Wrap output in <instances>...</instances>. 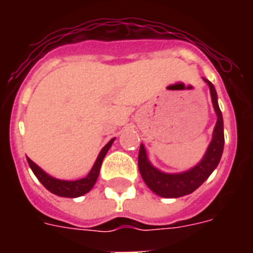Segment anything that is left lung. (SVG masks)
Here are the masks:
<instances>
[{"label": "left lung", "mask_w": 253, "mask_h": 253, "mask_svg": "<svg viewBox=\"0 0 253 253\" xmlns=\"http://www.w3.org/2000/svg\"><path fill=\"white\" fill-rule=\"evenodd\" d=\"M210 87V94L214 110L216 113L218 121H216L212 140L209 146L206 155L201 160L200 164H197L190 170L184 173H177V174H168L158 170L151 166L148 159H147L144 146H140L138 156V167L139 172L142 174L143 180L147 186L155 192L158 196L164 198H178V197L186 196L196 190L198 186L204 184L205 180L212 173V170L219 164L220 156L223 152L224 146V134H223V118L222 113L218 106L216 101V91L214 85L210 81L205 80Z\"/></svg>", "instance_id": "left-lung-1"}]
</instances>
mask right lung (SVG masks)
<instances>
[{
	"mask_svg": "<svg viewBox=\"0 0 253 253\" xmlns=\"http://www.w3.org/2000/svg\"><path fill=\"white\" fill-rule=\"evenodd\" d=\"M113 142H114V139H111L110 142L107 143L106 146L101 150L98 158L95 160L94 166H93L90 172L87 173V176L76 181H63L57 180V178H53V177L48 176L44 170H42L31 159L27 158V162H29L30 168L33 169L34 174L37 176L38 180L41 181L42 184H43V186H44L47 190H49V192L53 193V194H56V196L75 198V197L83 196V194L87 193L93 186H94L95 181L98 178L99 169H101V166H102L103 158H105V155H106V152L111 147Z\"/></svg>",
	"mask_w": 253,
	"mask_h": 253,
	"instance_id": "add662e5",
	"label": "right lung"
}]
</instances>
